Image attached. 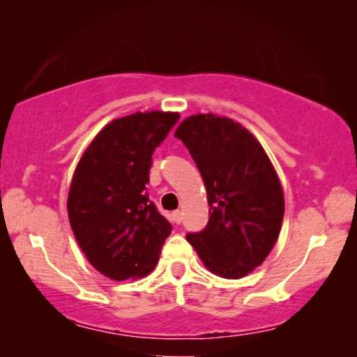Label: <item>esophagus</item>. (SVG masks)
I'll use <instances>...</instances> for the list:
<instances>
[{
	"mask_svg": "<svg viewBox=\"0 0 357 357\" xmlns=\"http://www.w3.org/2000/svg\"><path fill=\"white\" fill-rule=\"evenodd\" d=\"M172 219H174L175 224L182 222V211H180V209H177V211H174L172 213Z\"/></svg>",
	"mask_w": 357,
	"mask_h": 357,
	"instance_id": "esophagus-1",
	"label": "esophagus"
}]
</instances>
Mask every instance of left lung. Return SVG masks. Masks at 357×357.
<instances>
[{
	"label": "left lung",
	"mask_w": 357,
	"mask_h": 357,
	"mask_svg": "<svg viewBox=\"0 0 357 357\" xmlns=\"http://www.w3.org/2000/svg\"><path fill=\"white\" fill-rule=\"evenodd\" d=\"M175 138L192 154L209 204L206 227L187 241L214 275L243 278L265 261L280 236L284 195L276 170L255 136L226 116H188Z\"/></svg>",
	"instance_id": "left-lung-1"
}]
</instances>
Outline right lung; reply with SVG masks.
<instances>
[{
    "label": "right lung",
    "instance_id": "obj_1",
    "mask_svg": "<svg viewBox=\"0 0 357 357\" xmlns=\"http://www.w3.org/2000/svg\"><path fill=\"white\" fill-rule=\"evenodd\" d=\"M180 119L136 112L102 128L82 154L68 193V216L81 250L114 281L149 275L172 226L149 202L153 153Z\"/></svg>",
    "mask_w": 357,
    "mask_h": 357
}]
</instances>
